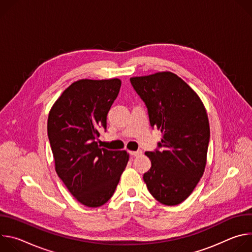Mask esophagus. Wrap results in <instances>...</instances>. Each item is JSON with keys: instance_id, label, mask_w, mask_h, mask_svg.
I'll use <instances>...</instances> for the list:
<instances>
[{"instance_id": "34e87169", "label": "esophagus", "mask_w": 252, "mask_h": 252, "mask_svg": "<svg viewBox=\"0 0 252 252\" xmlns=\"http://www.w3.org/2000/svg\"><path fill=\"white\" fill-rule=\"evenodd\" d=\"M129 155L131 157H138L141 155V151H136V152H129Z\"/></svg>"}]
</instances>
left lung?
I'll use <instances>...</instances> for the list:
<instances>
[{
    "label": "left lung",
    "mask_w": 252,
    "mask_h": 252,
    "mask_svg": "<svg viewBox=\"0 0 252 252\" xmlns=\"http://www.w3.org/2000/svg\"><path fill=\"white\" fill-rule=\"evenodd\" d=\"M130 83L148 107L151 126L162 133L160 150L146 153L152 167L143 181L160 203L179 204L204 172L210 135L205 107L197 94L170 71L130 78Z\"/></svg>",
    "instance_id": "8db88e82"
}]
</instances>
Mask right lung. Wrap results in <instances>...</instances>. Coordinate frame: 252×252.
I'll return each mask as SVG.
<instances>
[{"label": "right lung", "instance_id": "1", "mask_svg": "<svg viewBox=\"0 0 252 252\" xmlns=\"http://www.w3.org/2000/svg\"><path fill=\"white\" fill-rule=\"evenodd\" d=\"M122 82L80 80L56 100L48 118L55 168L68 191L82 204L98 207L109 200L128 161L126 151L97 145L99 130L117 98Z\"/></svg>", "mask_w": 252, "mask_h": 252}]
</instances>
